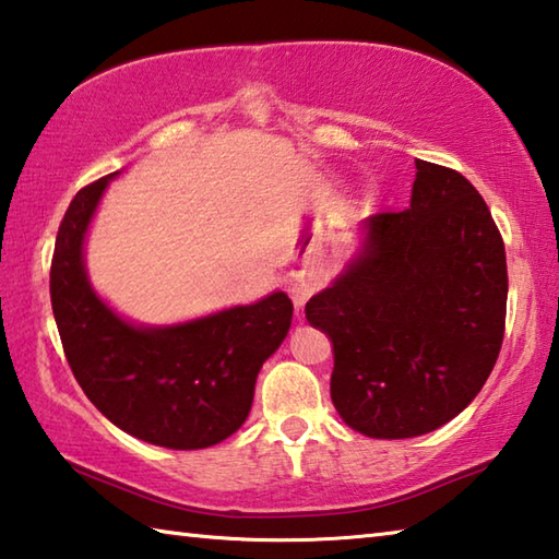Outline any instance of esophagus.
<instances>
[{"instance_id":"esophagus-1","label":"esophagus","mask_w":559,"mask_h":559,"mask_svg":"<svg viewBox=\"0 0 559 559\" xmlns=\"http://www.w3.org/2000/svg\"><path fill=\"white\" fill-rule=\"evenodd\" d=\"M314 290H318V281H314V278H298L290 288V298L298 308H302Z\"/></svg>"}]
</instances>
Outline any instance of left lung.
I'll return each instance as SVG.
<instances>
[{"instance_id":"1","label":"left lung","mask_w":559,"mask_h":559,"mask_svg":"<svg viewBox=\"0 0 559 559\" xmlns=\"http://www.w3.org/2000/svg\"><path fill=\"white\" fill-rule=\"evenodd\" d=\"M415 168L411 207L371 215L364 251L306 306L332 340L334 408L379 440L460 415L506 328V249L484 198L452 168L420 158Z\"/></svg>"}]
</instances>
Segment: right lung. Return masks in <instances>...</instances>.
<instances>
[{
  "label": "right lung",
  "mask_w": 559,
  "mask_h": 559,
  "mask_svg": "<svg viewBox=\"0 0 559 559\" xmlns=\"http://www.w3.org/2000/svg\"><path fill=\"white\" fill-rule=\"evenodd\" d=\"M109 174L70 202L50 261V306L66 359L95 408L170 450L217 444L247 420L261 364L286 340L293 302L273 293L174 328H136L90 288L83 241Z\"/></svg>",
  "instance_id": "obj_1"
}]
</instances>
